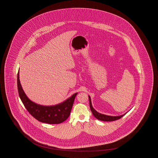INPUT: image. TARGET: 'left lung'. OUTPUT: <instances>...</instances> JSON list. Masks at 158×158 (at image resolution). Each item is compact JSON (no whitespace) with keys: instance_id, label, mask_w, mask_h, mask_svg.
Wrapping results in <instances>:
<instances>
[{"instance_id":"left-lung-1","label":"left lung","mask_w":158,"mask_h":158,"mask_svg":"<svg viewBox=\"0 0 158 158\" xmlns=\"http://www.w3.org/2000/svg\"><path fill=\"white\" fill-rule=\"evenodd\" d=\"M89 105H90V108L92 113L93 114L94 116L102 121H106V122H110V121H114L116 120H118L119 118H120L121 117H122L125 114L122 115H118V116H110V115H104L102 114L98 113L97 111H96L94 108L92 106V103H91V100H90V96H89Z\"/></svg>"}]
</instances>
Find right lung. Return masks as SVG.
<instances>
[{
	"mask_svg": "<svg viewBox=\"0 0 158 158\" xmlns=\"http://www.w3.org/2000/svg\"><path fill=\"white\" fill-rule=\"evenodd\" d=\"M18 89L19 97L28 113L38 121L48 124H59L68 119L78 94L75 93L57 105L46 106L38 105L30 100L24 93L19 80V72L18 73Z\"/></svg>",
	"mask_w": 158,
	"mask_h": 158,
	"instance_id": "obj_1",
	"label": "right lung"
}]
</instances>
